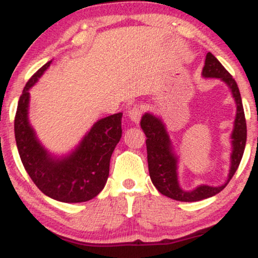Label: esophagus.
<instances>
[{"instance_id":"34e87169","label":"esophagus","mask_w":258,"mask_h":258,"mask_svg":"<svg viewBox=\"0 0 258 258\" xmlns=\"http://www.w3.org/2000/svg\"><path fill=\"white\" fill-rule=\"evenodd\" d=\"M142 112H143V110H142V106L138 104H135L128 109V117L135 123H138L142 117Z\"/></svg>"}]
</instances>
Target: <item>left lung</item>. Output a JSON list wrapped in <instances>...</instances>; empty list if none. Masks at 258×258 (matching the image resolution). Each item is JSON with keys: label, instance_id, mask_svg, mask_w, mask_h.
I'll return each mask as SVG.
<instances>
[{"label": "left lung", "instance_id": "left-lung-1", "mask_svg": "<svg viewBox=\"0 0 258 258\" xmlns=\"http://www.w3.org/2000/svg\"><path fill=\"white\" fill-rule=\"evenodd\" d=\"M203 76L204 78H218L226 82L229 86L236 103V117L232 133L233 152L230 156L232 165H230L227 182L223 185H200L193 191L182 190L177 182V159L171 149L170 139L161 120L153 116L152 114H146L143 115L141 121L142 128L147 136L148 167H149V174L153 184L162 195H166L173 200L185 201V203L207 199L223 190L232 179L235 171L238 170L242 154H244L245 144H246V120H245L240 92H239L235 80L218 61V59L210 52L206 54Z\"/></svg>", "mask_w": 258, "mask_h": 258}]
</instances>
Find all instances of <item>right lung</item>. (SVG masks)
Returning a JSON list of instances; mask_svg holds the SVG:
<instances>
[{
	"label": "right lung",
	"mask_w": 258,
	"mask_h": 258,
	"mask_svg": "<svg viewBox=\"0 0 258 258\" xmlns=\"http://www.w3.org/2000/svg\"><path fill=\"white\" fill-rule=\"evenodd\" d=\"M51 61L37 70L26 82L14 117V135L24 168L36 186L52 199L63 203H84L93 199L104 188L109 176L111 154L121 138V116H106L94 123L72 155L54 160L41 147L29 125V88Z\"/></svg>",
	"instance_id": "right-lung-1"
}]
</instances>
